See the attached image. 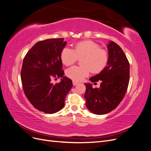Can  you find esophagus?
<instances>
[{
	"mask_svg": "<svg viewBox=\"0 0 151 151\" xmlns=\"http://www.w3.org/2000/svg\"><path fill=\"white\" fill-rule=\"evenodd\" d=\"M72 83H73V86H76V85H77V84H79L78 83H77V82L74 81H72Z\"/></svg>",
	"mask_w": 151,
	"mask_h": 151,
	"instance_id": "34e87169",
	"label": "esophagus"
}]
</instances>
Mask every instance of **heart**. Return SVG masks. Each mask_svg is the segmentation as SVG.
Instances as JSON below:
<instances>
[{"label": "heart", "instance_id": "obj_1", "mask_svg": "<svg viewBox=\"0 0 151 151\" xmlns=\"http://www.w3.org/2000/svg\"><path fill=\"white\" fill-rule=\"evenodd\" d=\"M81 66L68 68L65 72L68 78L74 81H81L88 77L90 72L99 74L107 66L109 53L100 45L91 40L83 41L76 43L73 50L68 47L63 48L60 53V58L63 64L68 66L74 64L78 58Z\"/></svg>", "mask_w": 151, "mask_h": 151}]
</instances>
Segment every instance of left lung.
Wrapping results in <instances>:
<instances>
[{"label": "left lung", "instance_id": "obj_1", "mask_svg": "<svg viewBox=\"0 0 151 151\" xmlns=\"http://www.w3.org/2000/svg\"><path fill=\"white\" fill-rule=\"evenodd\" d=\"M109 61L99 74L90 78L92 83L101 81L99 88L86 86V105L96 115H104L115 109L124 98L130 79L129 60L119 45L111 41L108 45Z\"/></svg>", "mask_w": 151, "mask_h": 151}]
</instances>
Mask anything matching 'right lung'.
<instances>
[{"mask_svg": "<svg viewBox=\"0 0 151 151\" xmlns=\"http://www.w3.org/2000/svg\"><path fill=\"white\" fill-rule=\"evenodd\" d=\"M63 38L47 39L36 43L25 55L21 71L22 88L31 104L40 111L54 113L64 106L72 82L63 76L60 53ZM62 77L53 85L52 78Z\"/></svg>", "mask_w": 151, "mask_h": 151, "instance_id": "1", "label": "right lung"}]
</instances>
